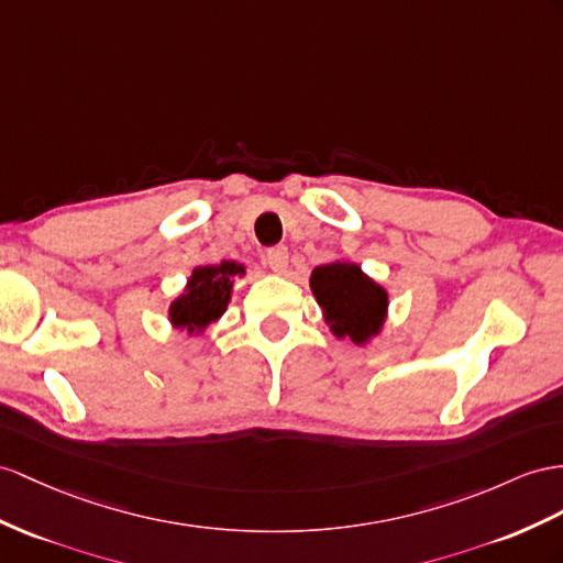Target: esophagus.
Masks as SVG:
<instances>
[{
    "instance_id": "1",
    "label": "esophagus",
    "mask_w": 563,
    "mask_h": 563,
    "mask_svg": "<svg viewBox=\"0 0 563 563\" xmlns=\"http://www.w3.org/2000/svg\"><path fill=\"white\" fill-rule=\"evenodd\" d=\"M287 262H290V252H287L285 244H278V247H271V250L266 252V264L271 266V271L285 273Z\"/></svg>"
}]
</instances>
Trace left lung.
<instances>
[{
	"label": "left lung",
	"instance_id": "obj_1",
	"mask_svg": "<svg viewBox=\"0 0 563 563\" xmlns=\"http://www.w3.org/2000/svg\"><path fill=\"white\" fill-rule=\"evenodd\" d=\"M311 290L338 338L347 335L362 344L383 325L387 295L356 264L335 262L313 268Z\"/></svg>",
	"mask_w": 563,
	"mask_h": 563
}]
</instances>
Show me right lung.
<instances>
[{
	"mask_svg": "<svg viewBox=\"0 0 563 563\" xmlns=\"http://www.w3.org/2000/svg\"><path fill=\"white\" fill-rule=\"evenodd\" d=\"M244 268L238 264L223 262L221 266L195 268L187 292L170 305V321L176 328H185L187 333L205 330L211 321L225 311L230 290H233V276Z\"/></svg>",
	"mask_w": 563,
	"mask_h": 563,
	"instance_id": "add662e5",
	"label": "right lung"
}]
</instances>
